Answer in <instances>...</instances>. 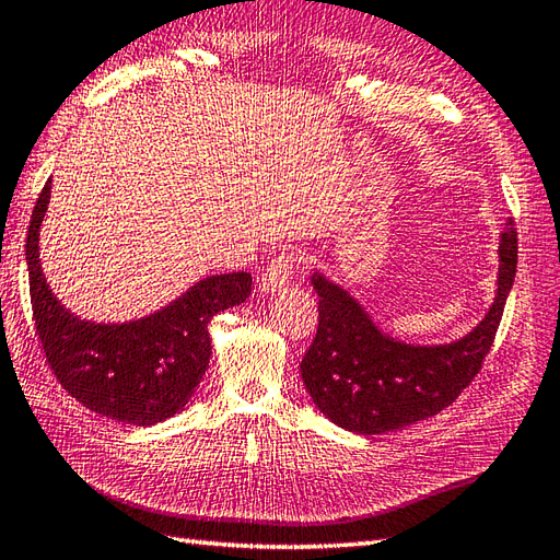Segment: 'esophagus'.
Returning a JSON list of instances; mask_svg holds the SVG:
<instances>
[{
    "mask_svg": "<svg viewBox=\"0 0 560 560\" xmlns=\"http://www.w3.org/2000/svg\"><path fill=\"white\" fill-rule=\"evenodd\" d=\"M298 265H300V253L295 248H285V250L277 253L267 262V267L262 269V275H260L262 291L275 293V291L285 289V285H289V281L293 279Z\"/></svg>",
    "mask_w": 560,
    "mask_h": 560,
    "instance_id": "34e87169",
    "label": "esophagus"
}]
</instances>
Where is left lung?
<instances>
[{
    "mask_svg": "<svg viewBox=\"0 0 560 560\" xmlns=\"http://www.w3.org/2000/svg\"><path fill=\"white\" fill-rule=\"evenodd\" d=\"M499 289L485 319L450 346H405L378 331L340 285L314 275L319 326L300 371L328 419L362 435H378L435 417L480 374L492 350L518 265L513 222L499 241Z\"/></svg>",
    "mask_w": 560,
    "mask_h": 560,
    "instance_id": "obj_1",
    "label": "left lung"
}]
</instances>
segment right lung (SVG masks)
<instances>
[{"label":"right lung","instance_id":"obj_1","mask_svg":"<svg viewBox=\"0 0 560 560\" xmlns=\"http://www.w3.org/2000/svg\"><path fill=\"white\" fill-rule=\"evenodd\" d=\"M51 182L45 184L25 238L35 334L63 390L94 413L151 425L189 402L210 360L208 324L250 295L253 277L232 271L198 281L165 310L130 324H92L73 317L42 277L37 238Z\"/></svg>","mask_w":560,"mask_h":560}]
</instances>
